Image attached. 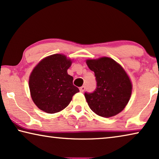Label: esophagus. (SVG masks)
<instances>
[{
    "label": "esophagus",
    "mask_w": 159,
    "mask_h": 159,
    "mask_svg": "<svg viewBox=\"0 0 159 159\" xmlns=\"http://www.w3.org/2000/svg\"><path fill=\"white\" fill-rule=\"evenodd\" d=\"M79 90H80V92H81V93H84V90H85V86H84H84L80 87V89H79Z\"/></svg>",
    "instance_id": "esophagus-1"
}]
</instances>
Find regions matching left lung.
<instances>
[{"mask_svg": "<svg viewBox=\"0 0 159 159\" xmlns=\"http://www.w3.org/2000/svg\"><path fill=\"white\" fill-rule=\"evenodd\" d=\"M86 64L95 73L97 85L93 93H85L89 107L95 114L110 117L122 111L132 94V84L125 70L112 59H89Z\"/></svg>", "mask_w": 159, "mask_h": 159, "instance_id": "left-lung-1", "label": "left lung"}]
</instances>
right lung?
Instances as JSON below:
<instances>
[{
  "instance_id": "add662e5",
  "label": "right lung",
  "mask_w": 159,
  "mask_h": 159,
  "mask_svg": "<svg viewBox=\"0 0 159 159\" xmlns=\"http://www.w3.org/2000/svg\"><path fill=\"white\" fill-rule=\"evenodd\" d=\"M71 61L64 55L53 54L42 59L31 73L29 86L32 99L42 111L56 113L66 107L79 89L73 84L67 70Z\"/></svg>"
}]
</instances>
